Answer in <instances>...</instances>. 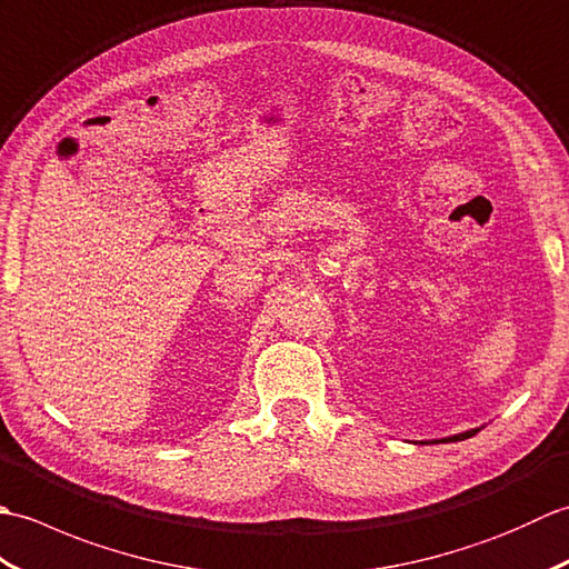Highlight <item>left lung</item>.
Returning <instances> with one entry per match:
<instances>
[{"label": "left lung", "instance_id": "obj_1", "mask_svg": "<svg viewBox=\"0 0 569 569\" xmlns=\"http://www.w3.org/2000/svg\"><path fill=\"white\" fill-rule=\"evenodd\" d=\"M479 430V428H477ZM477 430H467V432H459V435H452V438H442L438 442H455V440H465V438H471V435H477Z\"/></svg>", "mask_w": 569, "mask_h": 569}]
</instances>
